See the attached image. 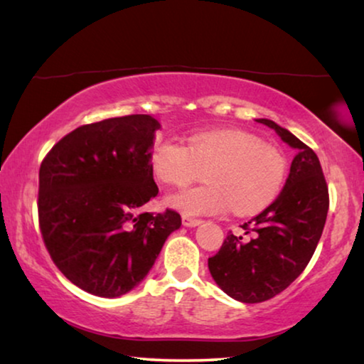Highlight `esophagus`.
Wrapping results in <instances>:
<instances>
[{
	"instance_id": "obj_1",
	"label": "esophagus",
	"mask_w": 364,
	"mask_h": 364,
	"mask_svg": "<svg viewBox=\"0 0 364 364\" xmlns=\"http://www.w3.org/2000/svg\"><path fill=\"white\" fill-rule=\"evenodd\" d=\"M182 223L186 226H197L202 223V220L200 218H193V217H188V215H183L182 217Z\"/></svg>"
}]
</instances>
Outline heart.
I'll return each mask as SVG.
<instances>
[{
	"label": "heart",
	"mask_w": 364,
	"mask_h": 364,
	"mask_svg": "<svg viewBox=\"0 0 364 364\" xmlns=\"http://www.w3.org/2000/svg\"><path fill=\"white\" fill-rule=\"evenodd\" d=\"M151 167L161 182L186 187L205 176L207 183L167 198L171 207L188 215H252L269 207L287 178L284 152L238 129L207 131L188 138L187 147L161 141L151 152Z\"/></svg>",
	"instance_id": "b5f03b06"
}]
</instances>
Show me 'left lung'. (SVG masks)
I'll use <instances>...</instances> for the list:
<instances>
[{"label": "left lung", "instance_id": "1", "mask_svg": "<svg viewBox=\"0 0 364 364\" xmlns=\"http://www.w3.org/2000/svg\"><path fill=\"white\" fill-rule=\"evenodd\" d=\"M269 126L296 149L282 192L247 223L243 235L230 231L217 255L208 257L215 282L240 302L257 304L276 297L307 267L328 213V186L315 152L286 128Z\"/></svg>", "mask_w": 364, "mask_h": 364}]
</instances>
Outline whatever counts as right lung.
Masks as SVG:
<instances>
[{
	"mask_svg": "<svg viewBox=\"0 0 364 364\" xmlns=\"http://www.w3.org/2000/svg\"><path fill=\"white\" fill-rule=\"evenodd\" d=\"M159 128L151 114L83 124L42 159V240L59 271L93 296L119 297L138 286L182 225L176 210L143 212L159 192L151 167Z\"/></svg>",
	"mask_w": 364,
	"mask_h": 364,
	"instance_id": "right-lung-1",
	"label": "right lung"
}]
</instances>
